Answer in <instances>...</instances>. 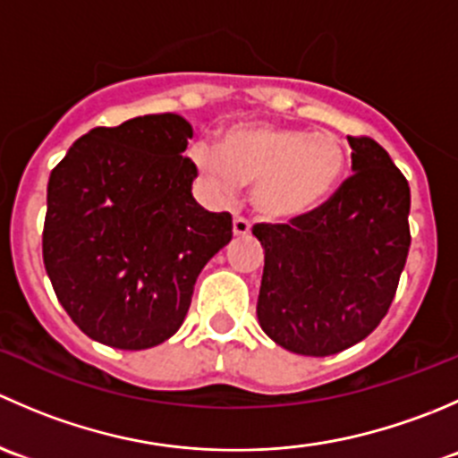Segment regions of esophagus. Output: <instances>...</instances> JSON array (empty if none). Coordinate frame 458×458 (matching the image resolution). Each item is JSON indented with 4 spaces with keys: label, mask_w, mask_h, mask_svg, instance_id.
I'll return each mask as SVG.
<instances>
[{
    "label": "esophagus",
    "mask_w": 458,
    "mask_h": 458,
    "mask_svg": "<svg viewBox=\"0 0 458 458\" xmlns=\"http://www.w3.org/2000/svg\"><path fill=\"white\" fill-rule=\"evenodd\" d=\"M252 230V224L248 219H243V216H234L233 221V233L234 237H248Z\"/></svg>",
    "instance_id": "1"
}]
</instances>
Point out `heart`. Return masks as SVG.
<instances>
[{"mask_svg": "<svg viewBox=\"0 0 458 458\" xmlns=\"http://www.w3.org/2000/svg\"><path fill=\"white\" fill-rule=\"evenodd\" d=\"M188 159L203 191L230 201L242 186H255L252 201L263 216L290 221L317 210L336 191L345 173V148L330 132L237 123L221 146L195 141Z\"/></svg>", "mask_w": 458, "mask_h": 458, "instance_id": "b5f03b06", "label": "heart"}]
</instances>
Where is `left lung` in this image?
I'll list each match as a JSON object with an SVG mask.
<instances>
[{
  "label": "left lung",
  "mask_w": 458,
  "mask_h": 458,
  "mask_svg": "<svg viewBox=\"0 0 458 458\" xmlns=\"http://www.w3.org/2000/svg\"><path fill=\"white\" fill-rule=\"evenodd\" d=\"M352 177L290 224H257V318L281 348L330 357L366 339L394 299L410 250V186L370 137H348Z\"/></svg>",
  "instance_id": "obj_1"
}]
</instances>
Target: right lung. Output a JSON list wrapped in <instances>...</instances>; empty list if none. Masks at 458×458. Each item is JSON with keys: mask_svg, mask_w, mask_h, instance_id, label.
<instances>
[{"mask_svg": "<svg viewBox=\"0 0 458 458\" xmlns=\"http://www.w3.org/2000/svg\"><path fill=\"white\" fill-rule=\"evenodd\" d=\"M188 140L182 114H143L92 128L50 173L46 272L77 327L110 348L170 339L203 266L233 239V216L192 197Z\"/></svg>", "mask_w": 458, "mask_h": 458, "instance_id": "right-lung-1", "label": "right lung"}]
</instances>
